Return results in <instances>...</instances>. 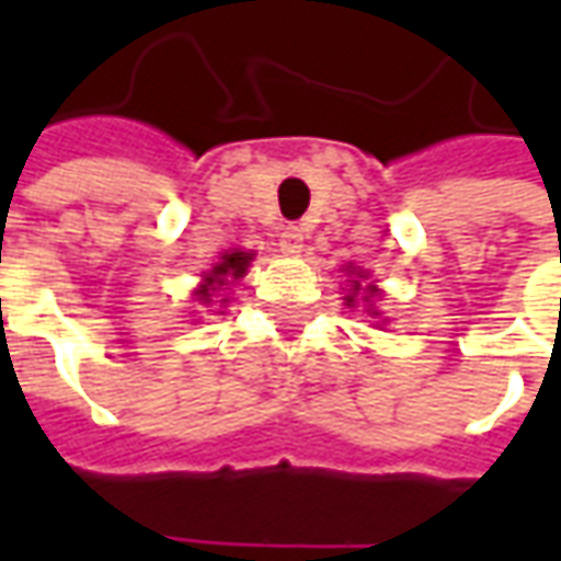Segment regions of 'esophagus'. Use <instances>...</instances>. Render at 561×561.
Listing matches in <instances>:
<instances>
[{
  "label": "esophagus",
  "instance_id": "esophagus-1",
  "mask_svg": "<svg viewBox=\"0 0 561 561\" xmlns=\"http://www.w3.org/2000/svg\"><path fill=\"white\" fill-rule=\"evenodd\" d=\"M282 249H285L288 255L304 252V231H300L297 225H288V228L282 231Z\"/></svg>",
  "mask_w": 561,
  "mask_h": 561
}]
</instances>
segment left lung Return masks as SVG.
I'll list each match as a JSON object with an SVG mask.
<instances>
[{"label":"left lung","instance_id":"8db88e82","mask_svg":"<svg viewBox=\"0 0 561 561\" xmlns=\"http://www.w3.org/2000/svg\"><path fill=\"white\" fill-rule=\"evenodd\" d=\"M348 276H357V279H352V294H345V304L348 306H354V300H357V294L364 291L366 297V304H369V297H378V288L376 285H366V288H360V279H366L364 276V270H357V267H348ZM369 316H381V312H378V309H369Z\"/></svg>","mask_w":561,"mask_h":561}]
</instances>
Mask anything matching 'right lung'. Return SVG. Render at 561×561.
<instances>
[{"label":"right lung","mask_w":561,"mask_h":561,"mask_svg":"<svg viewBox=\"0 0 561 561\" xmlns=\"http://www.w3.org/2000/svg\"><path fill=\"white\" fill-rule=\"evenodd\" d=\"M252 257L255 255H252V252H243V249L225 252L219 264L209 270L207 276H204V282L195 288L197 300H201V304H213V291H219L221 285H228V282L233 279H243L245 270L252 264ZM221 304H225V300H221Z\"/></svg>","instance_id":"add662e5"}]
</instances>
